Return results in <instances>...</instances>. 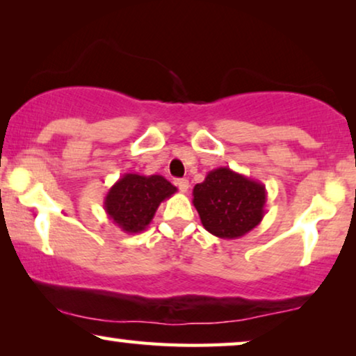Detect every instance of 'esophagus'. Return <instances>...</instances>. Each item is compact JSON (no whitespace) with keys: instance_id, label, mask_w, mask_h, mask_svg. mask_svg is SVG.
I'll list each match as a JSON object with an SVG mask.
<instances>
[{"instance_id":"34e87169","label":"esophagus","mask_w":356,"mask_h":356,"mask_svg":"<svg viewBox=\"0 0 356 356\" xmlns=\"http://www.w3.org/2000/svg\"><path fill=\"white\" fill-rule=\"evenodd\" d=\"M177 186L179 188V191H181V193H186L188 188H189V181H188L186 178L177 179Z\"/></svg>"}]
</instances>
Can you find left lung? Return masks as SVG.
Instances as JSON below:
<instances>
[{
	"mask_svg": "<svg viewBox=\"0 0 356 356\" xmlns=\"http://www.w3.org/2000/svg\"><path fill=\"white\" fill-rule=\"evenodd\" d=\"M266 201L264 184L228 167L211 170L193 189V204L202 227L223 240L241 238L259 225Z\"/></svg>",
	"mask_w": 356,
	"mask_h": 356,
	"instance_id": "left-lung-1",
	"label": "left lung"
}]
</instances>
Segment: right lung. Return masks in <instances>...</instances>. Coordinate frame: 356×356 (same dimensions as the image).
<instances>
[{"instance_id": "obj_1", "label": "right lung", "mask_w": 356, "mask_h": 356, "mask_svg": "<svg viewBox=\"0 0 356 356\" xmlns=\"http://www.w3.org/2000/svg\"><path fill=\"white\" fill-rule=\"evenodd\" d=\"M178 189L162 175L124 173L104 199L106 216L124 233H140L149 227L165 199Z\"/></svg>"}]
</instances>
